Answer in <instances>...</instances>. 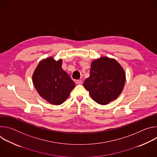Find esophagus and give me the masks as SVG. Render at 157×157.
I'll return each instance as SVG.
<instances>
[{
    "label": "esophagus",
    "instance_id": "1",
    "mask_svg": "<svg viewBox=\"0 0 157 157\" xmlns=\"http://www.w3.org/2000/svg\"><path fill=\"white\" fill-rule=\"evenodd\" d=\"M76 84H82V81L81 80V79L77 80L76 81Z\"/></svg>",
    "mask_w": 157,
    "mask_h": 157
}]
</instances>
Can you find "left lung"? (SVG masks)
<instances>
[{
  "mask_svg": "<svg viewBox=\"0 0 157 157\" xmlns=\"http://www.w3.org/2000/svg\"><path fill=\"white\" fill-rule=\"evenodd\" d=\"M125 81L122 67L114 59L102 57L91 63L90 76L83 86L97 103L105 105L121 94Z\"/></svg>",
  "mask_w": 157,
  "mask_h": 157,
  "instance_id": "1",
  "label": "left lung"
}]
</instances>
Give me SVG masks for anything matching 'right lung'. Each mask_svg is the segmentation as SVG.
Segmentation results:
<instances>
[{
	"label": "right lung",
	"instance_id": "right-lung-1",
	"mask_svg": "<svg viewBox=\"0 0 157 157\" xmlns=\"http://www.w3.org/2000/svg\"><path fill=\"white\" fill-rule=\"evenodd\" d=\"M62 59L49 57L40 62L33 76V83L40 96L50 104L59 105L68 98L75 83L62 69Z\"/></svg>",
	"mask_w": 157,
	"mask_h": 157
}]
</instances>
